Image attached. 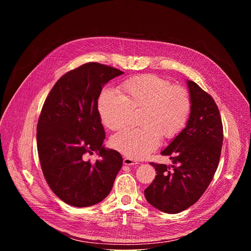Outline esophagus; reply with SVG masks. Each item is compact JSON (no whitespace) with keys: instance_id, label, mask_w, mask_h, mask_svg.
I'll return each instance as SVG.
<instances>
[{"instance_id":"obj_1","label":"esophagus","mask_w":251,"mask_h":251,"mask_svg":"<svg viewBox=\"0 0 251 251\" xmlns=\"http://www.w3.org/2000/svg\"><path fill=\"white\" fill-rule=\"evenodd\" d=\"M123 163H124V165H127V166H135V165L139 164L137 161H135L131 158H124Z\"/></svg>"}]
</instances>
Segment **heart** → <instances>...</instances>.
<instances>
[{
    "label": "heart",
    "mask_w": 251,
    "mask_h": 251,
    "mask_svg": "<svg viewBox=\"0 0 251 251\" xmlns=\"http://www.w3.org/2000/svg\"><path fill=\"white\" fill-rule=\"evenodd\" d=\"M120 94L104 89L97 100L102 123L119 130L126 123L130 109L142 108L140 128H126L111 138V146L127 157L142 159L154 151L160 136L172 139L188 124L192 101L188 91L154 75L131 77L119 86Z\"/></svg>",
    "instance_id": "1"
}]
</instances>
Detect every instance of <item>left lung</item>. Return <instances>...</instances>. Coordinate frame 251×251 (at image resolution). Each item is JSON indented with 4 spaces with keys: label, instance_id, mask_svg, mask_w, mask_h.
<instances>
[{
    "label": "left lung",
    "instance_id": "8db88e82",
    "mask_svg": "<svg viewBox=\"0 0 251 251\" xmlns=\"http://www.w3.org/2000/svg\"><path fill=\"white\" fill-rule=\"evenodd\" d=\"M192 111L185 129L162 151L173 165L151 163L157 171L144 191L146 200L167 213L181 212L205 192L216 173L224 141L218 105L196 82L188 80Z\"/></svg>",
    "mask_w": 251,
    "mask_h": 251
}]
</instances>
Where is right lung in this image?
<instances>
[{
    "label": "right lung",
    "instance_id": "right-lung-1",
    "mask_svg": "<svg viewBox=\"0 0 251 251\" xmlns=\"http://www.w3.org/2000/svg\"><path fill=\"white\" fill-rule=\"evenodd\" d=\"M124 73L87 62L62 75L49 93L37 127L38 153L47 183L69 205L84 207L103 201L123 163L119 152L105 149L97 100L105 83ZM96 151L91 163L85 155Z\"/></svg>",
    "mask_w": 251,
    "mask_h": 251
}]
</instances>
